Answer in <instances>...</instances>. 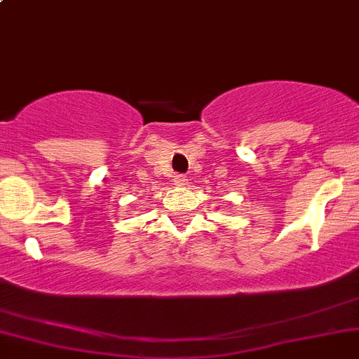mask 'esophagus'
<instances>
[{"label": "esophagus", "instance_id": "esophagus-1", "mask_svg": "<svg viewBox=\"0 0 359 359\" xmlns=\"http://www.w3.org/2000/svg\"><path fill=\"white\" fill-rule=\"evenodd\" d=\"M173 182H175V186H179V187L187 186V179H186V175H182V173H179V175L173 177Z\"/></svg>", "mask_w": 359, "mask_h": 359}]
</instances>
